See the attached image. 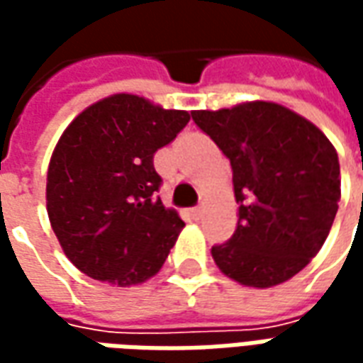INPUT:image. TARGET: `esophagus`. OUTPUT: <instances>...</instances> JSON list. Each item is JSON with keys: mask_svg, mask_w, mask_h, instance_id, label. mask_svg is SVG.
Wrapping results in <instances>:
<instances>
[{"mask_svg": "<svg viewBox=\"0 0 363 363\" xmlns=\"http://www.w3.org/2000/svg\"><path fill=\"white\" fill-rule=\"evenodd\" d=\"M190 213H192V218H194V220H202V216H204V208H202V206H196V208H192V210H190Z\"/></svg>", "mask_w": 363, "mask_h": 363, "instance_id": "34e87169", "label": "esophagus"}]
</instances>
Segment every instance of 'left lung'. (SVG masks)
Masks as SVG:
<instances>
[{"instance_id":"left-lung-1","label":"left lung","mask_w":363,"mask_h":363,"mask_svg":"<svg viewBox=\"0 0 363 363\" xmlns=\"http://www.w3.org/2000/svg\"><path fill=\"white\" fill-rule=\"evenodd\" d=\"M192 120L231 163L235 233L213 245L220 270L243 286L272 288L303 270L333 228L340 163L319 128L276 103L252 101Z\"/></svg>"}]
</instances>
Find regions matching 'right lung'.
<instances>
[{
  "label": "right lung",
  "mask_w": 363,
  "mask_h": 363,
  "mask_svg": "<svg viewBox=\"0 0 363 363\" xmlns=\"http://www.w3.org/2000/svg\"><path fill=\"white\" fill-rule=\"evenodd\" d=\"M138 95L106 96L66 128L52 153L46 210L66 257L89 278L120 288L161 270L184 228L157 196L155 151L189 124Z\"/></svg>",
  "instance_id": "obj_1"
}]
</instances>
